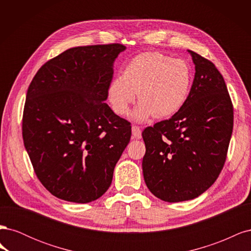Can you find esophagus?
<instances>
[{
  "label": "esophagus",
  "instance_id": "1",
  "mask_svg": "<svg viewBox=\"0 0 251 251\" xmlns=\"http://www.w3.org/2000/svg\"><path fill=\"white\" fill-rule=\"evenodd\" d=\"M132 134H133L134 138L140 139L141 138V128L137 126H132Z\"/></svg>",
  "mask_w": 251,
  "mask_h": 251
}]
</instances>
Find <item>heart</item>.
<instances>
[{
  "mask_svg": "<svg viewBox=\"0 0 251 251\" xmlns=\"http://www.w3.org/2000/svg\"><path fill=\"white\" fill-rule=\"evenodd\" d=\"M192 81V68L184 59L159 51L143 52L126 64L121 76L113 79L109 100L117 114L126 115L138 93L141 102L133 114L136 120L168 117L183 107Z\"/></svg>",
  "mask_w": 251,
  "mask_h": 251,
  "instance_id": "heart-1",
  "label": "heart"
}]
</instances>
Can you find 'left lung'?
Segmentation results:
<instances>
[{
  "label": "left lung",
  "mask_w": 251,
  "mask_h": 251,
  "mask_svg": "<svg viewBox=\"0 0 251 251\" xmlns=\"http://www.w3.org/2000/svg\"><path fill=\"white\" fill-rule=\"evenodd\" d=\"M188 52L196 73L186 102L170 119L142 132L144 181L166 202L195 199L215 183L233 127V107L222 74L210 60Z\"/></svg>",
  "instance_id": "8db88e82"
}]
</instances>
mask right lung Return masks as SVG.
<instances>
[{"instance_id": "add662e5", "label": "right lung", "mask_w": 251, "mask_h": 251, "mask_svg": "<svg viewBox=\"0 0 251 251\" xmlns=\"http://www.w3.org/2000/svg\"><path fill=\"white\" fill-rule=\"evenodd\" d=\"M121 44L70 48L44 64L30 82L23 113L24 146L53 196L89 203L112 183L131 139V124L104 102Z\"/></svg>"}]
</instances>
